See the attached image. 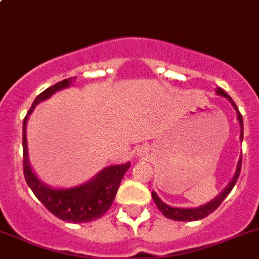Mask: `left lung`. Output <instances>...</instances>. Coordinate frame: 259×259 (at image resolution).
<instances>
[{"label": "left lung", "mask_w": 259, "mask_h": 259, "mask_svg": "<svg viewBox=\"0 0 259 259\" xmlns=\"http://www.w3.org/2000/svg\"><path fill=\"white\" fill-rule=\"evenodd\" d=\"M215 93L218 94V95H222V96H224V98L228 99V100L231 101L232 105H233V108L236 109L237 115H238V121H239V124H241V139L243 140V117H242V114L239 113L238 108H237L236 103L232 100V98L228 95V94L226 93V91H223V89L217 88ZM241 168H242V159L239 160L238 166H237L236 176H234L233 180L229 183L228 187H227L226 189L223 190V193H222V194H219L218 197L215 198V199L211 200V202L208 203V204L202 205V207H199V208H174V207H169V205H166L165 203L161 202V200L159 199L158 195H156L154 192H151V197H153V200L155 202L158 209L160 210L161 213L164 214V217H166V218L173 219V221H179V222L199 221V219L205 218V217L209 215L210 213H213V211L215 210L217 208H218L219 205L222 204V202L226 199L227 195H228L229 193L232 192V189H233V187L236 185L237 180H238V178H239V174H241Z\"/></svg>", "instance_id": "1"}]
</instances>
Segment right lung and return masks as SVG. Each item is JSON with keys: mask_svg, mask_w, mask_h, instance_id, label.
<instances>
[{"mask_svg": "<svg viewBox=\"0 0 259 259\" xmlns=\"http://www.w3.org/2000/svg\"><path fill=\"white\" fill-rule=\"evenodd\" d=\"M75 80V77H74ZM72 77L65 79L55 85L50 86L40 94L27 115L23 119L22 129V148H23V176L26 183L38 200L45 205L49 211L55 217L70 223H88L101 218L110 209L115 195L119 189L122 177L130 168V163L121 165H111L101 170L93 180L80 187L70 189H54L41 183L32 173L27 159V139H26V122L28 115L32 113L35 106L40 101L49 99L52 94L61 89L67 88L71 83Z\"/></svg>", "mask_w": 259, "mask_h": 259, "instance_id": "add662e5", "label": "right lung"}]
</instances>
